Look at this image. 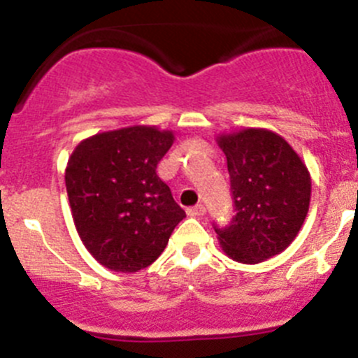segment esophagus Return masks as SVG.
I'll return each instance as SVG.
<instances>
[{
	"label": "esophagus",
	"instance_id": "obj_1",
	"mask_svg": "<svg viewBox=\"0 0 358 358\" xmlns=\"http://www.w3.org/2000/svg\"><path fill=\"white\" fill-rule=\"evenodd\" d=\"M204 213H206V208L202 204L192 206V208L187 209V215H189V216H202Z\"/></svg>",
	"mask_w": 358,
	"mask_h": 358
}]
</instances>
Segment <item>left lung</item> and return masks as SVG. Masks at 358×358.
<instances>
[{
  "mask_svg": "<svg viewBox=\"0 0 358 358\" xmlns=\"http://www.w3.org/2000/svg\"><path fill=\"white\" fill-rule=\"evenodd\" d=\"M227 156L236 216L216 227L222 249L246 265L279 255L306 218L312 180L301 157L277 133L246 128L216 138Z\"/></svg>",
  "mask_w": 358,
  "mask_h": 358,
  "instance_id": "8db88e82",
  "label": "left lung"
}]
</instances>
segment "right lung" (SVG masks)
Segmentation results:
<instances>
[{"mask_svg":"<svg viewBox=\"0 0 358 358\" xmlns=\"http://www.w3.org/2000/svg\"><path fill=\"white\" fill-rule=\"evenodd\" d=\"M173 142L168 129L129 126L83 140L69 157L72 218L100 265L124 273L152 265L185 218L156 173Z\"/></svg>","mask_w":358,"mask_h":358,"instance_id":"add662e5","label":"right lung"}]
</instances>
